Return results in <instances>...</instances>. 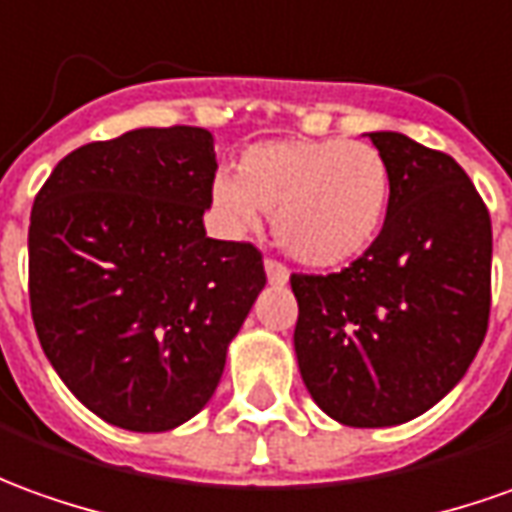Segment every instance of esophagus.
<instances>
[{"label":"esophagus","mask_w":512,"mask_h":512,"mask_svg":"<svg viewBox=\"0 0 512 512\" xmlns=\"http://www.w3.org/2000/svg\"><path fill=\"white\" fill-rule=\"evenodd\" d=\"M264 270H267V281L276 284V287H284L290 281V270L278 262V259H264Z\"/></svg>","instance_id":"esophagus-1"}]
</instances>
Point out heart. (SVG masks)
Returning a JSON list of instances; mask_svg holds the SVG:
<instances>
[{
  "instance_id": "b5f03b06",
  "label": "heart",
  "mask_w": 512,
  "mask_h": 512,
  "mask_svg": "<svg viewBox=\"0 0 512 512\" xmlns=\"http://www.w3.org/2000/svg\"><path fill=\"white\" fill-rule=\"evenodd\" d=\"M211 200L228 228L276 214V239L309 267H337L376 242L390 209V167L365 142L290 139L250 147L239 178L220 175Z\"/></svg>"
}]
</instances>
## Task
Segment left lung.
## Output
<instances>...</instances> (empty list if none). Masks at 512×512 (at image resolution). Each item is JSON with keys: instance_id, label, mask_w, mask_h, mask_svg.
<instances>
[{"instance_id": "1", "label": "left lung", "mask_w": 512, "mask_h": 512, "mask_svg": "<svg viewBox=\"0 0 512 512\" xmlns=\"http://www.w3.org/2000/svg\"><path fill=\"white\" fill-rule=\"evenodd\" d=\"M382 234L340 273H292L295 354L317 407L357 429L424 415L465 376L491 317V214L465 169L401 133Z\"/></svg>"}]
</instances>
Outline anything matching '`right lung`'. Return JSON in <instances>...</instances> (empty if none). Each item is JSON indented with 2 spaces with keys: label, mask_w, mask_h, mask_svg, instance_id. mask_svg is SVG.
Segmentation results:
<instances>
[{
  "label": "right lung",
  "mask_w": 512,
  "mask_h": 512,
  "mask_svg": "<svg viewBox=\"0 0 512 512\" xmlns=\"http://www.w3.org/2000/svg\"><path fill=\"white\" fill-rule=\"evenodd\" d=\"M209 130L77 147L35 195L30 312L63 384L108 424L167 432L206 407L267 284L262 250L211 239Z\"/></svg>",
  "instance_id": "right-lung-1"
}]
</instances>
